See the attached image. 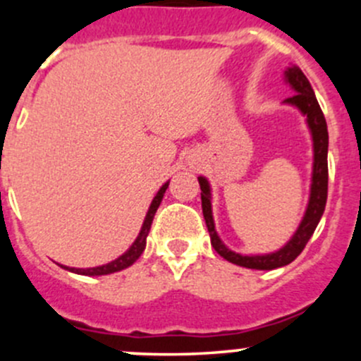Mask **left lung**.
Segmentation results:
<instances>
[{
    "label": "left lung",
    "mask_w": 361,
    "mask_h": 361,
    "mask_svg": "<svg viewBox=\"0 0 361 361\" xmlns=\"http://www.w3.org/2000/svg\"><path fill=\"white\" fill-rule=\"evenodd\" d=\"M285 82L292 87L293 96L283 101V104L297 108L302 115L305 116V123L309 127L312 140V173H311V190H309V201L305 213L298 224L297 231L293 232L292 238L288 239L285 246L272 253L262 255H243L235 253L218 235L214 228L213 206H211V185L204 176H199V185H201V201H202V214L206 220L207 232L211 238V246L220 257L225 260L232 262L235 265H241L246 269H255V271H272V269L285 267L292 264L295 258L302 253L311 235L314 234L319 220L323 216L326 204V192H329V130H326V120L323 116L322 108H319L318 99L314 96L311 83L305 78L302 69L298 66H288L285 71Z\"/></svg>",
    "instance_id": "8db88e82"
}]
</instances>
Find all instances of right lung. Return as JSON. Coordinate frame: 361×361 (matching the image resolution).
<instances>
[{"mask_svg": "<svg viewBox=\"0 0 361 361\" xmlns=\"http://www.w3.org/2000/svg\"><path fill=\"white\" fill-rule=\"evenodd\" d=\"M167 187H169V181H166V183L160 187V190L157 192V194H155L154 201H152L150 207H148V211H147V216H145L143 225H141L140 234H137L136 241L129 246V250H127L126 253H122L118 258L108 262V264L97 265V267L76 269V267H68V265H61V267L66 269V271H69V272H75V274H82V276H106V274H113V272L122 271V269L130 267V265H133L134 262L141 257V253H143L145 248H147L148 232H150L152 221H154V216H155V213H157L160 202H162V197H164V194H166Z\"/></svg>", "mask_w": 361, "mask_h": 361, "instance_id": "1", "label": "right lung"}]
</instances>
